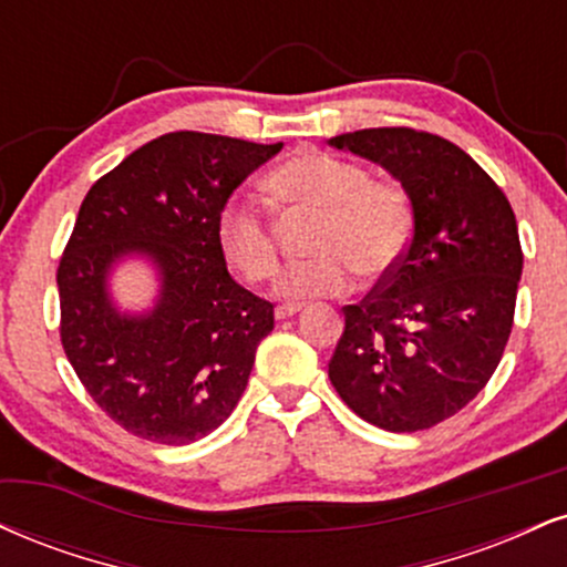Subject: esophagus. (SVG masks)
I'll list each match as a JSON object with an SVG mask.
<instances>
[{
    "label": "esophagus",
    "instance_id": "esophagus-1",
    "mask_svg": "<svg viewBox=\"0 0 567 567\" xmlns=\"http://www.w3.org/2000/svg\"><path fill=\"white\" fill-rule=\"evenodd\" d=\"M298 311H303L301 303H282V306H277V309H275V317L277 319H288V317H296Z\"/></svg>",
    "mask_w": 567,
    "mask_h": 567
}]
</instances>
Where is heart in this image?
Wrapping results in <instances>:
<instances>
[{"mask_svg": "<svg viewBox=\"0 0 567 567\" xmlns=\"http://www.w3.org/2000/svg\"><path fill=\"white\" fill-rule=\"evenodd\" d=\"M266 193L282 206L317 210L311 258L290 264L277 279V296L290 303L343 296L353 271L367 282L395 269L412 240V197L399 182L378 179L357 161L317 147L288 155L266 179ZM216 245L245 282H266L277 271V235L248 195H231L216 214Z\"/></svg>", "mask_w": 567, "mask_h": 567, "instance_id": "b5f03b06", "label": "heart"}]
</instances>
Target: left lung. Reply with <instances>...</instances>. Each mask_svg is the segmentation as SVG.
Segmentation results:
<instances>
[{
    "instance_id": "1",
    "label": "left lung",
    "mask_w": 567,
    "mask_h": 567,
    "mask_svg": "<svg viewBox=\"0 0 567 567\" xmlns=\"http://www.w3.org/2000/svg\"><path fill=\"white\" fill-rule=\"evenodd\" d=\"M388 168L412 197L404 256L357 306L327 372L349 409L391 433L465 409L513 332L523 248L507 195L462 147L409 126L332 136Z\"/></svg>"
}]
</instances>
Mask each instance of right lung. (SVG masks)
I'll return each instance as SVG.
<instances>
[{
  "label": "right lung",
  "instance_id": "right-lung-1",
  "mask_svg": "<svg viewBox=\"0 0 567 567\" xmlns=\"http://www.w3.org/2000/svg\"><path fill=\"white\" fill-rule=\"evenodd\" d=\"M282 150L172 132L126 155L81 203L58 266L60 343L94 404L136 439L184 446L237 406L275 306L237 285L216 245V214ZM162 269V301L121 318L104 279L121 255Z\"/></svg>",
  "mask_w": 567,
  "mask_h": 567
}]
</instances>
